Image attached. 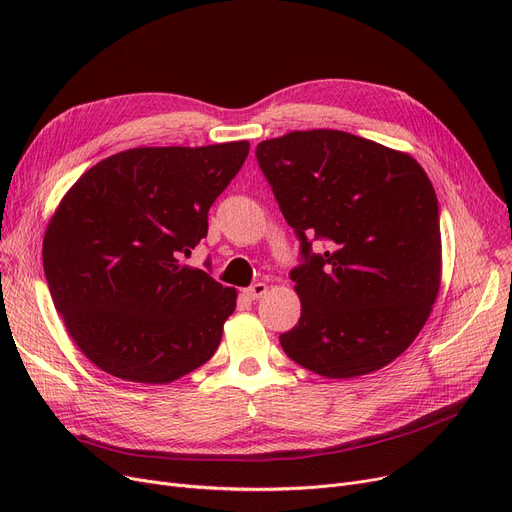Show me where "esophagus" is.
<instances>
[{"mask_svg": "<svg viewBox=\"0 0 512 512\" xmlns=\"http://www.w3.org/2000/svg\"><path fill=\"white\" fill-rule=\"evenodd\" d=\"M265 292H267V284L257 282V284H253L251 288H247V290H245V297H247L249 301H257V299H261V297H263Z\"/></svg>", "mask_w": 512, "mask_h": 512, "instance_id": "1", "label": "esophagus"}]
</instances>
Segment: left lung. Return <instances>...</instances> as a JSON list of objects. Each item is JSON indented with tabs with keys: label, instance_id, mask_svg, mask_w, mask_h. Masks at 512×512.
<instances>
[{
	"label": "left lung",
	"instance_id": "8db88e82",
	"mask_svg": "<svg viewBox=\"0 0 512 512\" xmlns=\"http://www.w3.org/2000/svg\"><path fill=\"white\" fill-rule=\"evenodd\" d=\"M303 263L301 319L280 336L301 367L346 380L392 363L417 338L442 276L438 199L417 161L342 130H294L255 149ZM326 239L313 254L308 238Z\"/></svg>",
	"mask_w": 512,
	"mask_h": 512
}]
</instances>
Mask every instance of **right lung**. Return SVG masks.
Segmentation results:
<instances>
[{"label":"right lung","instance_id":"1","mask_svg":"<svg viewBox=\"0 0 512 512\" xmlns=\"http://www.w3.org/2000/svg\"><path fill=\"white\" fill-rule=\"evenodd\" d=\"M249 141L137 147L80 176L45 230L53 305L85 357L137 384H170L218 351L236 290L184 257Z\"/></svg>","mask_w":512,"mask_h":512}]
</instances>
